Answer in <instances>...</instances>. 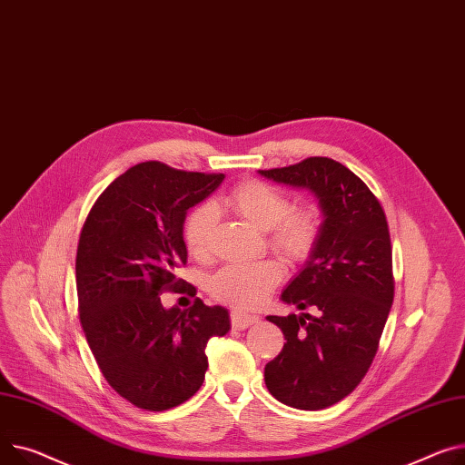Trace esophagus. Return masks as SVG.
Masks as SVG:
<instances>
[{
    "label": "esophagus",
    "mask_w": 465,
    "mask_h": 465,
    "mask_svg": "<svg viewBox=\"0 0 465 465\" xmlns=\"http://www.w3.org/2000/svg\"><path fill=\"white\" fill-rule=\"evenodd\" d=\"M258 318L256 316H249V314H241L237 311L232 312V327L235 331H244L249 325H252Z\"/></svg>",
    "instance_id": "obj_1"
}]
</instances>
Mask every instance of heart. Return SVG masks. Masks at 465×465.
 I'll list each match as a JSON object with an SVG mask.
<instances>
[{"label":"heart","mask_w":465,"mask_h":465,"mask_svg":"<svg viewBox=\"0 0 465 465\" xmlns=\"http://www.w3.org/2000/svg\"><path fill=\"white\" fill-rule=\"evenodd\" d=\"M258 230H265L269 249L286 262L301 263L311 258L320 239V213L314 207H292L290 198L262 179H244L223 198ZM216 211L209 203L194 205L183 221V241L191 254H209ZM282 281V265L276 260L233 262L216 271L209 281L211 295L235 311L249 312Z\"/></svg>","instance_id":"obj_1"}]
</instances>
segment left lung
<instances>
[{
    "mask_svg": "<svg viewBox=\"0 0 465 465\" xmlns=\"http://www.w3.org/2000/svg\"><path fill=\"white\" fill-rule=\"evenodd\" d=\"M260 173L312 191L325 216L311 260L282 293L301 311L318 308V316H267L286 342L265 364V385L278 401L325 410L353 392L380 348L394 299L387 216L364 181L332 159Z\"/></svg>",
    "mask_w": 465,
    "mask_h": 465,
    "instance_id": "8db88e82",
    "label": "left lung"
}]
</instances>
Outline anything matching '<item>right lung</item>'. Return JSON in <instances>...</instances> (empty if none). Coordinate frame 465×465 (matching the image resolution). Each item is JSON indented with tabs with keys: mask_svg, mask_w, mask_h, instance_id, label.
Listing matches in <instances>:
<instances>
[{
	"mask_svg": "<svg viewBox=\"0 0 465 465\" xmlns=\"http://www.w3.org/2000/svg\"><path fill=\"white\" fill-rule=\"evenodd\" d=\"M224 173L175 170L159 161L129 168L89 209L76 251L80 323L110 387L133 406L166 411L202 387L209 338L230 331L223 306L194 299L166 308L164 292L196 295L177 278L187 263L183 221Z\"/></svg>",
	"mask_w": 465,
	"mask_h": 465,
	"instance_id": "obj_1",
	"label": "right lung"
}]
</instances>
